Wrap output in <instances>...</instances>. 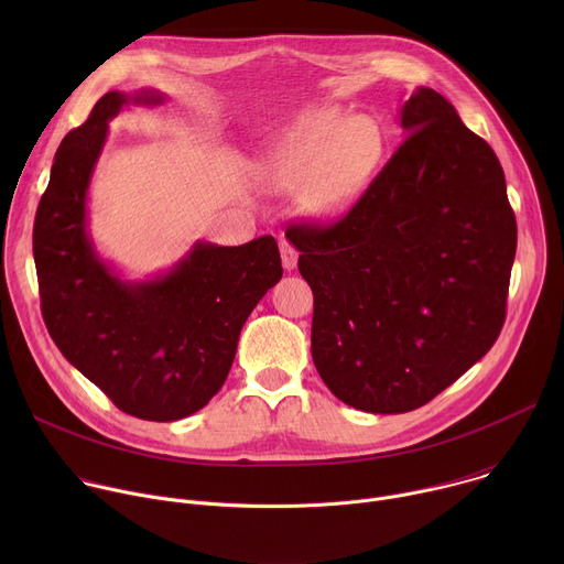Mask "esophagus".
Listing matches in <instances>:
<instances>
[{"label": "esophagus", "instance_id": "1", "mask_svg": "<svg viewBox=\"0 0 564 564\" xmlns=\"http://www.w3.org/2000/svg\"><path fill=\"white\" fill-rule=\"evenodd\" d=\"M281 259H283V268H285V270H294V268H296L299 254H296V250L288 243V240H281Z\"/></svg>", "mask_w": 564, "mask_h": 564}]
</instances>
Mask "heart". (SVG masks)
Returning <instances> with one entry per match:
<instances>
[{
  "label": "heart",
  "mask_w": 564,
  "mask_h": 564,
  "mask_svg": "<svg viewBox=\"0 0 564 564\" xmlns=\"http://www.w3.org/2000/svg\"><path fill=\"white\" fill-rule=\"evenodd\" d=\"M379 151L375 122L328 107L299 120L272 147L261 172L276 192L296 194L307 218L328 223L350 209Z\"/></svg>",
  "instance_id": "b5f03b06"
}]
</instances>
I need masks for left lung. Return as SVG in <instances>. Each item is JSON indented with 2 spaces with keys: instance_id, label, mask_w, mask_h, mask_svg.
<instances>
[{
  "instance_id": "8db88e82",
  "label": "left lung",
  "mask_w": 564,
  "mask_h": 564,
  "mask_svg": "<svg viewBox=\"0 0 564 564\" xmlns=\"http://www.w3.org/2000/svg\"><path fill=\"white\" fill-rule=\"evenodd\" d=\"M406 140L335 225H292L314 294L312 359L344 404L415 411L496 344L518 227L505 172L455 107L420 87Z\"/></svg>"
}]
</instances>
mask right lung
Here are the masks:
<instances>
[{"label": "right lung", "mask_w": 564, "mask_h": 564, "mask_svg": "<svg viewBox=\"0 0 564 564\" xmlns=\"http://www.w3.org/2000/svg\"><path fill=\"white\" fill-rule=\"evenodd\" d=\"M155 89L109 91L55 151L33 227L42 316L51 339L113 404L149 422H176L220 390L250 312L283 276L279 246L198 240L170 270L124 281L96 252L89 185L109 120L127 105H163Z\"/></svg>", "instance_id": "obj_1"}]
</instances>
